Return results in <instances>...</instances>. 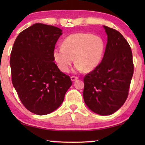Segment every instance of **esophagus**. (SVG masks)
<instances>
[{"instance_id": "34e87169", "label": "esophagus", "mask_w": 145, "mask_h": 145, "mask_svg": "<svg viewBox=\"0 0 145 145\" xmlns=\"http://www.w3.org/2000/svg\"><path fill=\"white\" fill-rule=\"evenodd\" d=\"M71 80H72V81H75L78 78V76H72L71 77Z\"/></svg>"}]
</instances>
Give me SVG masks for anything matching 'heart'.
Returning a JSON list of instances; mask_svg holds the SVG:
<instances>
[{"label": "heart", "mask_w": 145, "mask_h": 145, "mask_svg": "<svg viewBox=\"0 0 145 145\" xmlns=\"http://www.w3.org/2000/svg\"><path fill=\"white\" fill-rule=\"evenodd\" d=\"M104 51L105 42L102 37L80 32L65 37L62 47L53 49V56L62 72H69L74 57L76 62L75 70L90 72L100 64Z\"/></svg>", "instance_id": "b5f03b06"}]
</instances>
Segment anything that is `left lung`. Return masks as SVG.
Listing matches in <instances>:
<instances>
[{
  "label": "left lung",
  "mask_w": 145,
  "mask_h": 145,
  "mask_svg": "<svg viewBox=\"0 0 145 145\" xmlns=\"http://www.w3.org/2000/svg\"><path fill=\"white\" fill-rule=\"evenodd\" d=\"M104 27L108 35L106 51L102 62L84 77L83 98L92 112L108 116L127 98L134 65L127 41L116 29Z\"/></svg>",
  "instance_id": "8db88e82"
}]
</instances>
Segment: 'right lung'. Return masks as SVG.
Returning a JSON list of instances; mask_svg holds the SVG:
<instances>
[{
    "instance_id": "1",
    "label": "right lung",
    "mask_w": 145,
    "mask_h": 145,
    "mask_svg": "<svg viewBox=\"0 0 145 145\" xmlns=\"http://www.w3.org/2000/svg\"><path fill=\"white\" fill-rule=\"evenodd\" d=\"M62 30L34 24L20 33L12 49V82L25 108L37 115L50 114L62 104L72 85L69 75L53 62V51Z\"/></svg>"
}]
</instances>
